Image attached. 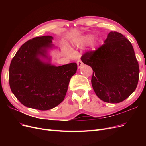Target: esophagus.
<instances>
[{"label":"esophagus","mask_w":146,"mask_h":146,"mask_svg":"<svg viewBox=\"0 0 146 146\" xmlns=\"http://www.w3.org/2000/svg\"><path fill=\"white\" fill-rule=\"evenodd\" d=\"M77 65H78V68H81L82 66H83V63H82V61L80 60H78V61H77Z\"/></svg>","instance_id":"34e87169"}]
</instances>
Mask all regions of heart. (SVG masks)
<instances>
[{
	"instance_id": "b5f03b06",
	"label": "heart",
	"mask_w": 146,
	"mask_h": 146,
	"mask_svg": "<svg viewBox=\"0 0 146 146\" xmlns=\"http://www.w3.org/2000/svg\"><path fill=\"white\" fill-rule=\"evenodd\" d=\"M93 36L91 34H86L84 36H82L80 39H78V41L76 42V46H85L88 44H90V43L92 42V40H93ZM96 45V42L95 41H93L92 43V47H95Z\"/></svg>"
}]
</instances>
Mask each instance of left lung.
Masks as SVG:
<instances>
[{
	"instance_id": "1",
	"label": "left lung",
	"mask_w": 146,
	"mask_h": 146,
	"mask_svg": "<svg viewBox=\"0 0 146 146\" xmlns=\"http://www.w3.org/2000/svg\"><path fill=\"white\" fill-rule=\"evenodd\" d=\"M81 60L93 70L91 84L102 100L121 102L136 90L138 62L131 42L121 33L110 32L104 44L95 51L85 53Z\"/></svg>"
}]
</instances>
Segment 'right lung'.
Instances as JSON below:
<instances>
[{"label": "right lung", "mask_w": 146, "mask_h": 146, "mask_svg": "<svg viewBox=\"0 0 146 146\" xmlns=\"http://www.w3.org/2000/svg\"><path fill=\"white\" fill-rule=\"evenodd\" d=\"M51 36L36 37L22 45L12 59L9 83L16 98L24 106L42 111L63 101L77 64L52 65L48 50L55 47ZM47 59V62L43 60Z\"/></svg>", "instance_id": "right-lung-1"}]
</instances>
